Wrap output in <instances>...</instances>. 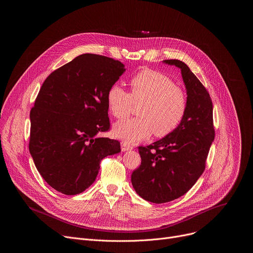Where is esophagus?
<instances>
[{
    "instance_id": "1",
    "label": "esophagus",
    "mask_w": 253,
    "mask_h": 253,
    "mask_svg": "<svg viewBox=\"0 0 253 253\" xmlns=\"http://www.w3.org/2000/svg\"><path fill=\"white\" fill-rule=\"evenodd\" d=\"M133 149V147H131V146H129V145H127L126 143H124V142H121V150L123 151V152H125V151H129V150H132Z\"/></svg>"
}]
</instances>
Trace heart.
Listing matches in <instances>:
<instances>
[{
    "label": "heart",
    "mask_w": 253,
    "mask_h": 253,
    "mask_svg": "<svg viewBox=\"0 0 253 253\" xmlns=\"http://www.w3.org/2000/svg\"><path fill=\"white\" fill-rule=\"evenodd\" d=\"M130 94L119 85L107 91L108 110L116 119L126 118L133 103L140 104L139 118L120 121L114 125L113 134L126 144H136L148 139L171 134L181 123L187 109V98L171 78L158 71L144 69L129 81Z\"/></svg>",
    "instance_id": "heart-1"
}]
</instances>
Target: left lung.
<instances>
[{"label": "left lung", "mask_w": 253, "mask_h": 253, "mask_svg": "<svg viewBox=\"0 0 253 253\" xmlns=\"http://www.w3.org/2000/svg\"><path fill=\"white\" fill-rule=\"evenodd\" d=\"M163 63L181 71L187 109L171 134L147 147H139L141 165L133 171L131 182L139 196L153 203L177 199L196 183L214 140L209 93L184 62L174 59Z\"/></svg>", "instance_id": "obj_1"}]
</instances>
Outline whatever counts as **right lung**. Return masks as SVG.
I'll return each mask as SVG.
<instances>
[{
	"label": "right lung",
	"instance_id": "1",
	"mask_svg": "<svg viewBox=\"0 0 253 253\" xmlns=\"http://www.w3.org/2000/svg\"><path fill=\"white\" fill-rule=\"evenodd\" d=\"M124 64L83 54L51 73L30 112L29 150L36 168L55 190L76 195L99 173L100 161L121 151L120 142L97 137L110 127L107 91Z\"/></svg>",
	"mask_w": 253,
	"mask_h": 253
}]
</instances>
